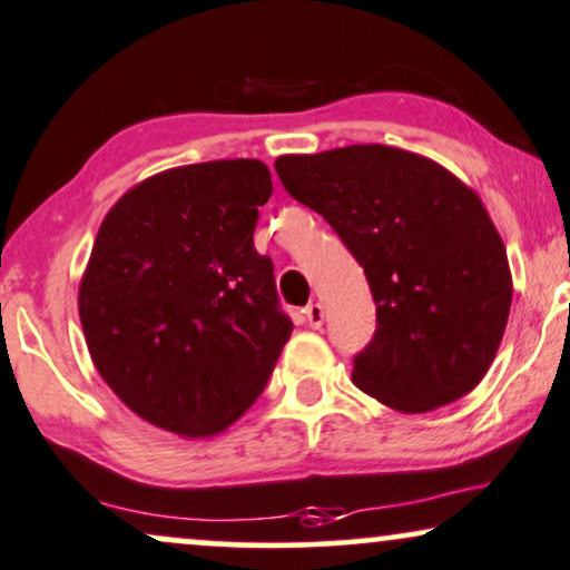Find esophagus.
Masks as SVG:
<instances>
[{
    "mask_svg": "<svg viewBox=\"0 0 570 570\" xmlns=\"http://www.w3.org/2000/svg\"><path fill=\"white\" fill-rule=\"evenodd\" d=\"M303 313H305V321L313 328H318L321 324H324V305H321V303H311Z\"/></svg>",
    "mask_w": 570,
    "mask_h": 570,
    "instance_id": "1",
    "label": "esophagus"
}]
</instances>
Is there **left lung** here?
Masks as SVG:
<instances>
[{
  "label": "left lung",
  "instance_id": "left-lung-1",
  "mask_svg": "<svg viewBox=\"0 0 570 570\" xmlns=\"http://www.w3.org/2000/svg\"><path fill=\"white\" fill-rule=\"evenodd\" d=\"M276 173L366 273L376 328L353 358L355 385L406 414L468 395L489 372L512 303L504 244L475 190L390 146L281 156Z\"/></svg>",
  "mask_w": 570,
  "mask_h": 570
}]
</instances>
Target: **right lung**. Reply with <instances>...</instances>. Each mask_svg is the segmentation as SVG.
<instances>
[{
  "label": "right lung",
  "mask_w": 570,
  "mask_h": 570,
  "mask_svg": "<svg viewBox=\"0 0 570 570\" xmlns=\"http://www.w3.org/2000/svg\"><path fill=\"white\" fill-rule=\"evenodd\" d=\"M271 173L257 159L154 175L102 219L79 286L89 355L137 416L215 435L263 393L292 318L255 249Z\"/></svg>",
  "instance_id": "right-lung-1"
}]
</instances>
